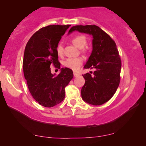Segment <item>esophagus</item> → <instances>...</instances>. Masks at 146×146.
I'll return each mask as SVG.
<instances>
[{
	"label": "esophagus",
	"mask_w": 146,
	"mask_h": 146,
	"mask_svg": "<svg viewBox=\"0 0 146 146\" xmlns=\"http://www.w3.org/2000/svg\"><path fill=\"white\" fill-rule=\"evenodd\" d=\"M80 75V74L79 73H77V72H74V77H78V76H79Z\"/></svg>",
	"instance_id": "34e87169"
}]
</instances>
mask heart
Wrapping results in <instances>:
<instances>
[{"instance_id":"obj_1","label":"heart","mask_w":146,"mask_h":146,"mask_svg":"<svg viewBox=\"0 0 146 146\" xmlns=\"http://www.w3.org/2000/svg\"><path fill=\"white\" fill-rule=\"evenodd\" d=\"M72 42L78 48L82 49L86 45V38L82 35L76 36L72 39ZM56 52L58 56L63 54V46L60 43L58 44L56 46ZM83 59L82 58H68L64 62V65L66 68L72 70L77 71L82 64Z\"/></svg>"}]
</instances>
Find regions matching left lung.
Here are the masks:
<instances>
[{
    "instance_id": "obj_1",
    "label": "left lung",
    "mask_w": 146,
    "mask_h": 146,
    "mask_svg": "<svg viewBox=\"0 0 146 146\" xmlns=\"http://www.w3.org/2000/svg\"><path fill=\"white\" fill-rule=\"evenodd\" d=\"M92 36V51L84 68L95 69L93 75H82L85 84L82 88V98L86 102L100 106L110 100L120 81L121 62L116 44L111 38L96 25H77L70 29Z\"/></svg>"
}]
</instances>
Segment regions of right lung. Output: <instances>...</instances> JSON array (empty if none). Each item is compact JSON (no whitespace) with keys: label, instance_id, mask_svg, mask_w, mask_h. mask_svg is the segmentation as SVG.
<instances>
[{"label":"right lung","instance_id":"obj_1","mask_svg":"<svg viewBox=\"0 0 146 146\" xmlns=\"http://www.w3.org/2000/svg\"><path fill=\"white\" fill-rule=\"evenodd\" d=\"M70 25H49L34 34L27 44L23 71L33 98L42 106L50 108L62 102L65 88L73 78V72L62 68L58 76L51 73L53 64L60 68L56 46Z\"/></svg>","mask_w":146,"mask_h":146}]
</instances>
